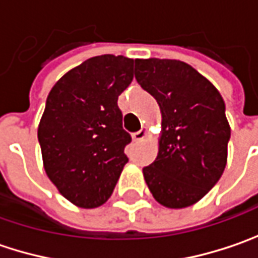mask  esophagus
I'll list each match as a JSON object with an SVG mask.
<instances>
[{
    "instance_id": "esophagus-1",
    "label": "esophagus",
    "mask_w": 258,
    "mask_h": 258,
    "mask_svg": "<svg viewBox=\"0 0 258 258\" xmlns=\"http://www.w3.org/2000/svg\"><path fill=\"white\" fill-rule=\"evenodd\" d=\"M146 135H148V131H146L145 127H142L141 131L135 132V134L132 135V138H134V141H142V139L146 138Z\"/></svg>"
}]
</instances>
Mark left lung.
<instances>
[{"label": "left lung", "mask_w": 258, "mask_h": 258, "mask_svg": "<svg viewBox=\"0 0 258 258\" xmlns=\"http://www.w3.org/2000/svg\"><path fill=\"white\" fill-rule=\"evenodd\" d=\"M135 79L162 113L159 152L144 168L148 188L164 207H189L218 182L227 164L231 129L223 97L179 60L136 58Z\"/></svg>", "instance_id": "left-lung-1"}]
</instances>
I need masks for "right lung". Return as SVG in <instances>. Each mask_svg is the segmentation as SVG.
Listing matches in <instances>:
<instances>
[{"label":"right lung","instance_id":"right-lung-1","mask_svg":"<svg viewBox=\"0 0 258 258\" xmlns=\"http://www.w3.org/2000/svg\"><path fill=\"white\" fill-rule=\"evenodd\" d=\"M134 60L92 57L67 72L47 96L38 142L50 181L70 203L96 208L113 192L129 161L132 138L122 126L117 97L131 85Z\"/></svg>","mask_w":258,"mask_h":258}]
</instances>
